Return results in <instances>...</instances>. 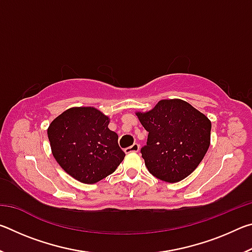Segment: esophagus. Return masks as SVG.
Listing matches in <instances>:
<instances>
[{"instance_id":"1","label":"esophagus","mask_w":252,"mask_h":252,"mask_svg":"<svg viewBox=\"0 0 252 252\" xmlns=\"http://www.w3.org/2000/svg\"><path fill=\"white\" fill-rule=\"evenodd\" d=\"M139 144L138 143H134V144H132L131 147H129V148H126V153H131V152H138L139 151Z\"/></svg>"}]
</instances>
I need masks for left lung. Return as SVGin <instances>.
<instances>
[{
  "label": "left lung",
  "mask_w": 252,
  "mask_h": 252,
  "mask_svg": "<svg viewBox=\"0 0 252 252\" xmlns=\"http://www.w3.org/2000/svg\"><path fill=\"white\" fill-rule=\"evenodd\" d=\"M135 114L149 132L141 153L152 176L174 183L197 169L210 146L211 121L203 113L186 101L168 99Z\"/></svg>",
  "instance_id": "left-lung-1"
}]
</instances>
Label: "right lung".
<instances>
[{
    "label": "right lung",
    "instance_id": "1",
    "mask_svg": "<svg viewBox=\"0 0 252 252\" xmlns=\"http://www.w3.org/2000/svg\"><path fill=\"white\" fill-rule=\"evenodd\" d=\"M93 106H74L50 123L48 136L54 159L72 178L85 185L113 173L125 159L118 134Z\"/></svg>",
    "mask_w": 252,
    "mask_h": 252
}]
</instances>
